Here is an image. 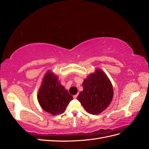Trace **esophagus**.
Masks as SVG:
<instances>
[{
    "label": "esophagus",
    "instance_id": "obj_1",
    "mask_svg": "<svg viewBox=\"0 0 149 149\" xmlns=\"http://www.w3.org/2000/svg\"><path fill=\"white\" fill-rule=\"evenodd\" d=\"M78 93L76 94V95H74V96H73V98H74V99H76V97H78Z\"/></svg>",
    "mask_w": 149,
    "mask_h": 149
}]
</instances>
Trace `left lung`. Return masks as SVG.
Returning <instances> with one entry per match:
<instances>
[{"label": "left lung", "mask_w": 149, "mask_h": 149, "mask_svg": "<svg viewBox=\"0 0 149 149\" xmlns=\"http://www.w3.org/2000/svg\"><path fill=\"white\" fill-rule=\"evenodd\" d=\"M83 87L77 100L88 113L97 115L110 105L114 96L113 86L100 68H97L84 79Z\"/></svg>", "instance_id": "1"}]
</instances>
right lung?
I'll use <instances>...</instances> for the list:
<instances>
[{
    "mask_svg": "<svg viewBox=\"0 0 149 149\" xmlns=\"http://www.w3.org/2000/svg\"><path fill=\"white\" fill-rule=\"evenodd\" d=\"M73 96L58 80L57 75L48 70L45 74L37 94V100L42 109L52 115L63 112Z\"/></svg>",
    "mask_w": 149,
    "mask_h": 149,
    "instance_id": "right-lung-1",
    "label": "right lung"
}]
</instances>
